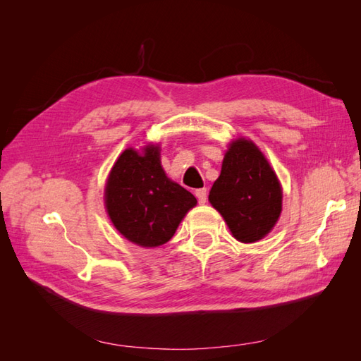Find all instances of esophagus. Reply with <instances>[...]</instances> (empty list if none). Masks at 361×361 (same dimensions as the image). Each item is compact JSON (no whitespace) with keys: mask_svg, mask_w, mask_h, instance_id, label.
I'll return each instance as SVG.
<instances>
[{"mask_svg":"<svg viewBox=\"0 0 361 361\" xmlns=\"http://www.w3.org/2000/svg\"><path fill=\"white\" fill-rule=\"evenodd\" d=\"M194 194H195V197H197V200H199L200 204H204V203H206V200H207V191H206V188L195 190Z\"/></svg>","mask_w":361,"mask_h":361,"instance_id":"1","label":"esophagus"}]
</instances>
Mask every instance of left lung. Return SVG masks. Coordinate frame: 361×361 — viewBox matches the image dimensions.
<instances>
[{"instance_id": "obj_1", "label": "left lung", "mask_w": 361, "mask_h": 361, "mask_svg": "<svg viewBox=\"0 0 361 361\" xmlns=\"http://www.w3.org/2000/svg\"><path fill=\"white\" fill-rule=\"evenodd\" d=\"M281 185L268 159L251 140L228 145L209 202L232 235L244 244L265 238L281 214Z\"/></svg>"}]
</instances>
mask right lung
<instances>
[{
	"mask_svg": "<svg viewBox=\"0 0 361 361\" xmlns=\"http://www.w3.org/2000/svg\"><path fill=\"white\" fill-rule=\"evenodd\" d=\"M195 204L190 191L167 178L157 145L122 152L106 179L108 216L128 241L140 247L169 243Z\"/></svg>",
	"mask_w": 361,
	"mask_h": 361,
	"instance_id": "obj_1",
	"label": "right lung"
}]
</instances>
